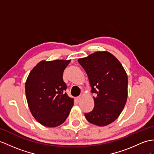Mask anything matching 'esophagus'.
<instances>
[{
	"label": "esophagus",
	"instance_id": "esophagus-1",
	"mask_svg": "<svg viewBox=\"0 0 154 154\" xmlns=\"http://www.w3.org/2000/svg\"><path fill=\"white\" fill-rule=\"evenodd\" d=\"M81 99H82V97H81V96L77 97H76V101H77V102H80Z\"/></svg>",
	"mask_w": 154,
	"mask_h": 154
}]
</instances>
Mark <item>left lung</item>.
<instances>
[{"label":"left lung","mask_w":154,"mask_h":154,"mask_svg":"<svg viewBox=\"0 0 154 154\" xmlns=\"http://www.w3.org/2000/svg\"><path fill=\"white\" fill-rule=\"evenodd\" d=\"M88 74L95 106L85 113L87 120L98 126L114 122L120 115L127 99L128 78L123 66L108 51H97L78 60Z\"/></svg>","instance_id":"obj_1"}]
</instances>
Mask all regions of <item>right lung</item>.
<instances>
[{
  "label": "right lung",
  "instance_id": "right-lung-1",
  "mask_svg": "<svg viewBox=\"0 0 154 154\" xmlns=\"http://www.w3.org/2000/svg\"><path fill=\"white\" fill-rule=\"evenodd\" d=\"M70 60L40 61L30 72L25 83L28 105L33 117L48 127L64 123L74 104L65 93L63 71Z\"/></svg>",
  "mask_w": 154,
  "mask_h": 154
}]
</instances>
